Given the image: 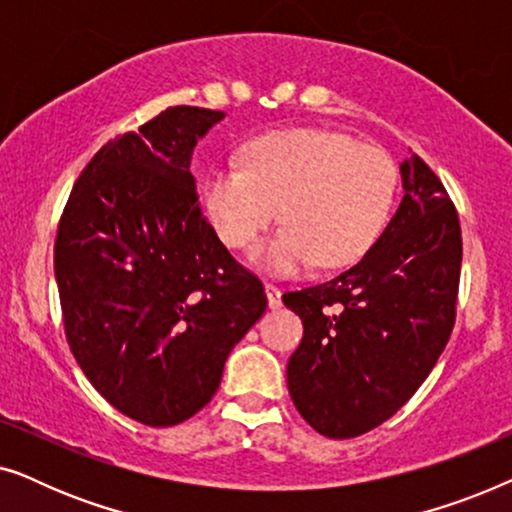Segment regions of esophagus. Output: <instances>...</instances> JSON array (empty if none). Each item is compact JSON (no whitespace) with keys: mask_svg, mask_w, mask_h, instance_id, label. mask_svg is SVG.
I'll list each match as a JSON object with an SVG mask.
<instances>
[{"mask_svg":"<svg viewBox=\"0 0 512 512\" xmlns=\"http://www.w3.org/2000/svg\"><path fill=\"white\" fill-rule=\"evenodd\" d=\"M265 296H268L270 310H279L282 307V291L275 284H265Z\"/></svg>","mask_w":512,"mask_h":512,"instance_id":"esophagus-1","label":"esophagus"}]
</instances>
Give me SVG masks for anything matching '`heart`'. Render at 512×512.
I'll list each match as a JSON object with an SVG mask.
<instances>
[{"instance_id":"1","label":"heart","mask_w":512,"mask_h":512,"mask_svg":"<svg viewBox=\"0 0 512 512\" xmlns=\"http://www.w3.org/2000/svg\"><path fill=\"white\" fill-rule=\"evenodd\" d=\"M396 165L380 146L319 128H291L247 144L242 167H212L200 202L219 240L249 249L279 219L286 226L254 254L275 277L345 268L387 228L396 198Z\"/></svg>"}]
</instances>
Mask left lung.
<instances>
[{
  "mask_svg": "<svg viewBox=\"0 0 512 512\" xmlns=\"http://www.w3.org/2000/svg\"><path fill=\"white\" fill-rule=\"evenodd\" d=\"M401 179V205L361 261L282 298L305 328L286 384L321 436L354 438L380 426L450 340L461 272L457 209L415 153L401 163Z\"/></svg>",
  "mask_w": 512,
  "mask_h": 512,
  "instance_id": "left-lung-1",
  "label": "left lung"
}]
</instances>
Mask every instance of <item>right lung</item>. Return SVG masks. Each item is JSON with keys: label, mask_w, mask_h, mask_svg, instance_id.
Instances as JSON below:
<instances>
[{"label": "right lung", "mask_w": 512, "mask_h": 512, "mask_svg": "<svg viewBox=\"0 0 512 512\" xmlns=\"http://www.w3.org/2000/svg\"><path fill=\"white\" fill-rule=\"evenodd\" d=\"M226 114L170 107L95 153L55 237L67 342L118 412L172 426L212 401L263 284L202 216L195 144Z\"/></svg>", "instance_id": "right-lung-1"}]
</instances>
